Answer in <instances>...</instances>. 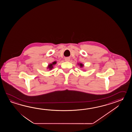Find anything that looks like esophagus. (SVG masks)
I'll return each mask as SVG.
<instances>
[{"label": "esophagus", "instance_id": "1", "mask_svg": "<svg viewBox=\"0 0 132 132\" xmlns=\"http://www.w3.org/2000/svg\"><path fill=\"white\" fill-rule=\"evenodd\" d=\"M65 61H69L70 59L69 57H66V58H65Z\"/></svg>", "mask_w": 132, "mask_h": 132}]
</instances>
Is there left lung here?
I'll use <instances>...</instances> for the list:
<instances>
[{"mask_svg": "<svg viewBox=\"0 0 132 132\" xmlns=\"http://www.w3.org/2000/svg\"><path fill=\"white\" fill-rule=\"evenodd\" d=\"M78 65H80V67H84V65H83L82 64H81V63H78Z\"/></svg>", "mask_w": 132, "mask_h": 132, "instance_id": "8db88e82", "label": "left lung"}]
</instances>
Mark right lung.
<instances>
[{
    "label": "right lung",
    "instance_id": "add662e5",
    "mask_svg": "<svg viewBox=\"0 0 132 132\" xmlns=\"http://www.w3.org/2000/svg\"><path fill=\"white\" fill-rule=\"evenodd\" d=\"M56 61H54V62H53L52 63L50 64L49 65H48L47 69H49V70H52V69L53 68L54 65H55V64H56Z\"/></svg>",
    "mask_w": 132,
    "mask_h": 132
}]
</instances>
